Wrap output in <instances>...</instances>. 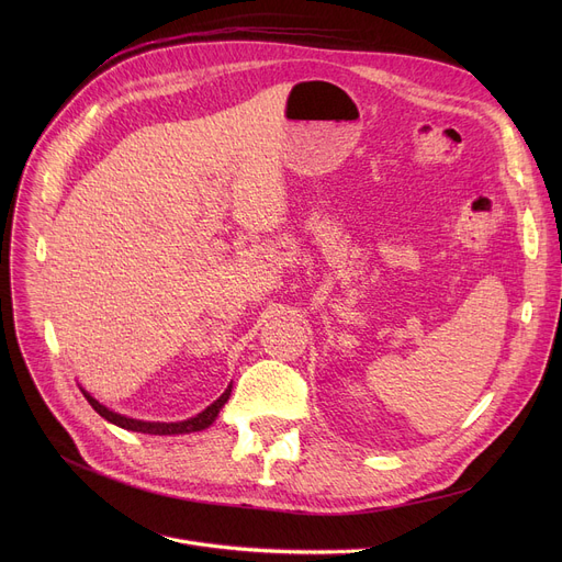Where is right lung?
I'll return each mask as SVG.
<instances>
[{
    "label": "right lung",
    "mask_w": 562,
    "mask_h": 562,
    "mask_svg": "<svg viewBox=\"0 0 562 562\" xmlns=\"http://www.w3.org/2000/svg\"><path fill=\"white\" fill-rule=\"evenodd\" d=\"M81 392H83L86 401L93 405V409L98 412L100 417H104L106 422H111V424H115V426H121V428H125V430L147 432V435H182V432H195V430L210 428V426L216 422L221 407L227 403V398H229V394H232V385L221 394V398H216L210 407H204V409L200 412V415H195V417H191V419H187V422H170V424H166V422H140V419H132V417H125V415H117V412H113V409L104 407L102 403H98L86 390H81Z\"/></svg>",
    "instance_id": "obj_1"
}]
</instances>
